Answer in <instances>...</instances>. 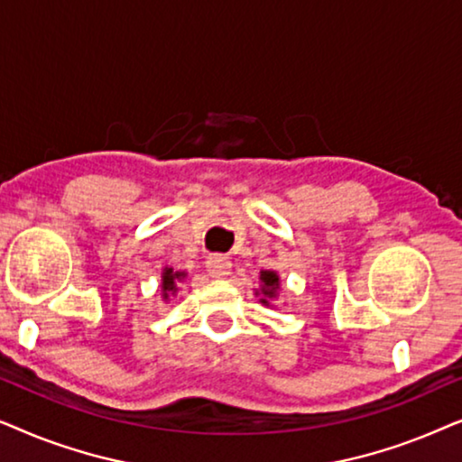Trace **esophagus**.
I'll list each match as a JSON object with an SVG mask.
<instances>
[{
	"label": "esophagus",
	"instance_id": "esophagus-1",
	"mask_svg": "<svg viewBox=\"0 0 462 462\" xmlns=\"http://www.w3.org/2000/svg\"><path fill=\"white\" fill-rule=\"evenodd\" d=\"M206 267H208V273H210L212 277H217V280H223V277L231 273V261L223 254H212L210 258H208Z\"/></svg>",
	"mask_w": 462,
	"mask_h": 462
}]
</instances>
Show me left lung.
<instances>
[{"mask_svg":"<svg viewBox=\"0 0 462 462\" xmlns=\"http://www.w3.org/2000/svg\"><path fill=\"white\" fill-rule=\"evenodd\" d=\"M258 282H261V286L254 290L258 300H261L264 307H273L271 300H275L282 292V280L280 275H277V271L263 269L261 275H258Z\"/></svg>","mask_w":462,"mask_h":462,"instance_id":"obj_1","label":"left lung"}]
</instances>
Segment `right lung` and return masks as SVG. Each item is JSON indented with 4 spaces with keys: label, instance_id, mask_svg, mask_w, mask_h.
Returning a JSON list of instances; mask_svg holds the SVG:
<instances>
[{
    "label": "right lung",
    "instance_id": "right-lung-1",
    "mask_svg": "<svg viewBox=\"0 0 462 462\" xmlns=\"http://www.w3.org/2000/svg\"><path fill=\"white\" fill-rule=\"evenodd\" d=\"M187 280V271H174L172 267L162 269V280H160V290H162V300L168 302L170 296H176L179 292V283Z\"/></svg>",
    "mask_w": 462,
    "mask_h": 462
}]
</instances>
